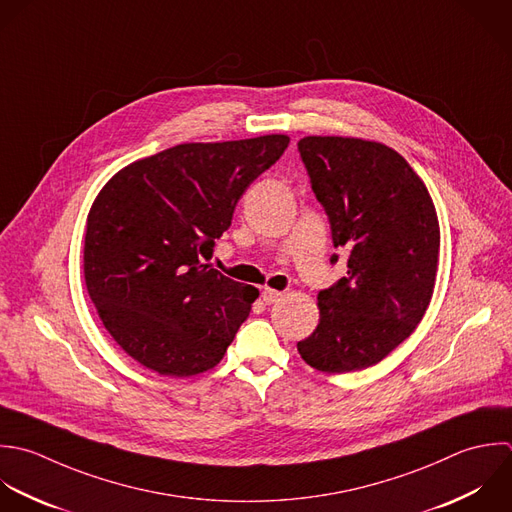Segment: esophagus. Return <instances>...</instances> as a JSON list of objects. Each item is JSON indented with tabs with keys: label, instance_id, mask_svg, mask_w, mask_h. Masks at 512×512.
I'll list each match as a JSON object with an SVG mask.
<instances>
[{
	"label": "esophagus",
	"instance_id": "esophagus-1",
	"mask_svg": "<svg viewBox=\"0 0 512 512\" xmlns=\"http://www.w3.org/2000/svg\"><path fill=\"white\" fill-rule=\"evenodd\" d=\"M261 297H263L265 305H273V303H277V301L283 297V293H281V291H275V289H263Z\"/></svg>",
	"mask_w": 512,
	"mask_h": 512
}]
</instances>
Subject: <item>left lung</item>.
Wrapping results in <instances>:
<instances>
[{
    "label": "left lung",
    "instance_id": "left-lung-1",
    "mask_svg": "<svg viewBox=\"0 0 512 512\" xmlns=\"http://www.w3.org/2000/svg\"><path fill=\"white\" fill-rule=\"evenodd\" d=\"M297 147L333 245L349 249L347 277L319 291V325L297 349L317 371H361L399 347L431 303L437 211L421 177L383 143L311 135Z\"/></svg>",
    "mask_w": 512,
    "mask_h": 512
}]
</instances>
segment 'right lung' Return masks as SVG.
I'll return each instance as SVG.
<instances>
[{
  "label": "right lung",
  "instance_id": "add662e5",
  "mask_svg": "<svg viewBox=\"0 0 512 512\" xmlns=\"http://www.w3.org/2000/svg\"><path fill=\"white\" fill-rule=\"evenodd\" d=\"M287 145V135L183 143L123 167L99 191L87 215L85 285L137 363L191 377L223 359L259 291L211 267L215 239Z\"/></svg>",
  "mask_w": 512,
  "mask_h": 512
}]
</instances>
